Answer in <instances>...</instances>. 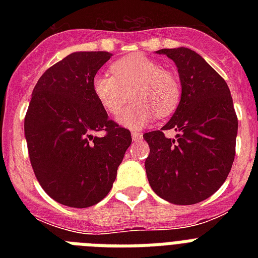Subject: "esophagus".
<instances>
[{
	"mask_svg": "<svg viewBox=\"0 0 258 258\" xmlns=\"http://www.w3.org/2000/svg\"><path fill=\"white\" fill-rule=\"evenodd\" d=\"M131 137H133L134 141H141V139H142V133H139V131H133V134H131Z\"/></svg>",
	"mask_w": 258,
	"mask_h": 258,
	"instance_id": "1",
	"label": "esophagus"
}]
</instances>
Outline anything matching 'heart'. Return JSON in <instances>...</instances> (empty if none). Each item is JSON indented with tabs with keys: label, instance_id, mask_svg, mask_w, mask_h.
<instances>
[{
	"label": "heart",
	"instance_id": "1",
	"mask_svg": "<svg viewBox=\"0 0 258 258\" xmlns=\"http://www.w3.org/2000/svg\"><path fill=\"white\" fill-rule=\"evenodd\" d=\"M111 74H96L92 80L93 95L109 115H119L130 96L134 103L119 117L128 128H142L155 115L166 117L180 100L178 79L161 64L145 54H130L113 61Z\"/></svg>",
	"mask_w": 258,
	"mask_h": 258
}]
</instances>
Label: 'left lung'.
I'll return each instance as SVG.
<instances>
[{
  "instance_id": "obj_1",
  "label": "left lung",
  "mask_w": 258,
  "mask_h": 258,
  "mask_svg": "<svg viewBox=\"0 0 258 258\" xmlns=\"http://www.w3.org/2000/svg\"><path fill=\"white\" fill-rule=\"evenodd\" d=\"M175 62L182 95L161 130L143 135L150 146L146 174L150 186L170 204L194 205L222 186L236 155V111L224 79L188 48L159 49ZM174 129V140L163 131Z\"/></svg>"
}]
</instances>
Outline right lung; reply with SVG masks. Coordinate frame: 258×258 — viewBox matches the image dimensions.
Returning <instances> with one entry per match:
<instances>
[{
  "label": "right lung",
  "mask_w": 258,
  "mask_h": 258,
  "mask_svg": "<svg viewBox=\"0 0 258 258\" xmlns=\"http://www.w3.org/2000/svg\"><path fill=\"white\" fill-rule=\"evenodd\" d=\"M111 56L68 54L38 79L26 112L34 175L50 198L70 208H89L108 194L133 142L93 95V78Z\"/></svg>",
  "instance_id": "obj_1"
}]
</instances>
